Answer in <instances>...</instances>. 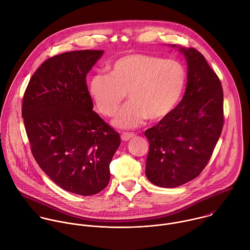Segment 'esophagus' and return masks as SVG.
Returning <instances> with one entry per match:
<instances>
[{
	"label": "esophagus",
	"mask_w": 250,
	"mask_h": 250,
	"mask_svg": "<svg viewBox=\"0 0 250 250\" xmlns=\"http://www.w3.org/2000/svg\"><path fill=\"white\" fill-rule=\"evenodd\" d=\"M135 134L134 133H129V132H125V133H123L121 138L123 141H128L129 139H131L132 137H134Z\"/></svg>",
	"instance_id": "34e87169"
}]
</instances>
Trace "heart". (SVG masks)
Returning a JSON list of instances; mask_svg holds the SVG:
<instances>
[{"label": "heart", "mask_w": 250, "mask_h": 250, "mask_svg": "<svg viewBox=\"0 0 250 250\" xmlns=\"http://www.w3.org/2000/svg\"><path fill=\"white\" fill-rule=\"evenodd\" d=\"M186 70L175 59L129 53L116 59L110 75L98 73L88 82V92L98 111L115 115L126 96L128 101L113 121L116 127L135 128L147 119L158 122L177 106L186 84Z\"/></svg>", "instance_id": "obj_1"}]
</instances>
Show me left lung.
Masks as SVG:
<instances>
[{
	"label": "left lung",
	"instance_id": "left-lung-1",
	"mask_svg": "<svg viewBox=\"0 0 250 250\" xmlns=\"http://www.w3.org/2000/svg\"><path fill=\"white\" fill-rule=\"evenodd\" d=\"M177 47L187 62V85L175 109L147 129L148 180L163 188L181 186L201 174L220 137L223 89L204 55L192 47Z\"/></svg>",
	"mask_w": 250,
	"mask_h": 250
}]
</instances>
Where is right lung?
Returning a JSON list of instances; mask_svg holds the SVG:
<instances>
[{
    "label": "right lung",
    "mask_w": 250,
    "mask_h": 250,
    "mask_svg": "<svg viewBox=\"0 0 250 250\" xmlns=\"http://www.w3.org/2000/svg\"><path fill=\"white\" fill-rule=\"evenodd\" d=\"M103 50H78L45 60L25 90L22 118L32 154L60 188L81 196L105 189L121 144L93 110L86 75Z\"/></svg>",
    "instance_id": "obj_1"
}]
</instances>
